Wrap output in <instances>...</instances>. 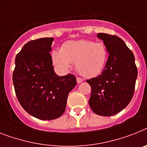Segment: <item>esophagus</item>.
<instances>
[{
    "mask_svg": "<svg viewBox=\"0 0 147 147\" xmlns=\"http://www.w3.org/2000/svg\"><path fill=\"white\" fill-rule=\"evenodd\" d=\"M76 80H77V83H78V84L81 83V82H82V81H84V80L82 79L81 78H79V77H77V78H76Z\"/></svg>",
    "mask_w": 147,
    "mask_h": 147,
    "instance_id": "obj_1",
    "label": "esophagus"
}]
</instances>
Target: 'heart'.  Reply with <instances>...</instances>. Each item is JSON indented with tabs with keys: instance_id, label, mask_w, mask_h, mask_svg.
Returning a JSON list of instances; mask_svg holds the SVG:
<instances>
[{
	"instance_id": "heart-1",
	"label": "heart",
	"mask_w": 147,
	"mask_h": 147,
	"mask_svg": "<svg viewBox=\"0 0 147 147\" xmlns=\"http://www.w3.org/2000/svg\"><path fill=\"white\" fill-rule=\"evenodd\" d=\"M108 52L102 42L90 40H71L64 43L60 51L51 53L52 62L60 73L66 74L76 63V70L86 78L98 76L104 69Z\"/></svg>"
}]
</instances>
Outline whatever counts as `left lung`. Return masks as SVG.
Segmentation results:
<instances>
[{"instance_id":"1","label":"left lung","mask_w":147,"mask_h":147,"mask_svg":"<svg viewBox=\"0 0 147 147\" xmlns=\"http://www.w3.org/2000/svg\"><path fill=\"white\" fill-rule=\"evenodd\" d=\"M109 54L104 70L96 78L87 80L91 95L89 105L98 115L109 117L126 107L132 98L138 76L134 56L117 36L98 34Z\"/></svg>"}]
</instances>
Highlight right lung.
Instances as JSON below:
<instances>
[{"label": "right lung", "instance_id": "right-lung-1", "mask_svg": "<svg viewBox=\"0 0 147 147\" xmlns=\"http://www.w3.org/2000/svg\"><path fill=\"white\" fill-rule=\"evenodd\" d=\"M54 39L28 42L16 55L13 81L22 108L42 120L60 117L65 111L68 95L77 84L76 77L59 76L50 55Z\"/></svg>", "mask_w": 147, "mask_h": 147}]
</instances>
